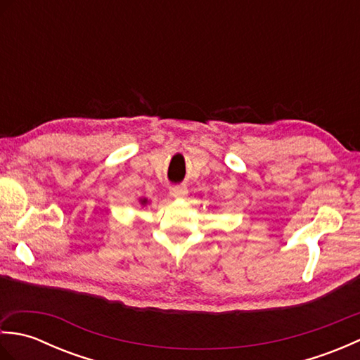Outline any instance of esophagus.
<instances>
[{
	"label": "esophagus",
	"instance_id": "1",
	"mask_svg": "<svg viewBox=\"0 0 360 360\" xmlns=\"http://www.w3.org/2000/svg\"><path fill=\"white\" fill-rule=\"evenodd\" d=\"M187 193L188 192H187V188L184 186H173L170 188V195L173 198H176V200H182V198L187 196Z\"/></svg>",
	"mask_w": 360,
	"mask_h": 360
}]
</instances>
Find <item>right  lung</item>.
Segmentation results:
<instances>
[{"instance_id": "right-lung-1", "label": "right lung", "mask_w": 360, "mask_h": 360, "mask_svg": "<svg viewBox=\"0 0 360 360\" xmlns=\"http://www.w3.org/2000/svg\"><path fill=\"white\" fill-rule=\"evenodd\" d=\"M145 202H147V201H145V200H143V201H142V204H145Z\"/></svg>"}]
</instances>
